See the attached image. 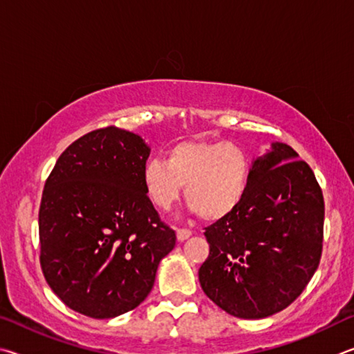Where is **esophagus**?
I'll use <instances>...</instances> for the list:
<instances>
[{"label":"esophagus","mask_w":354,"mask_h":354,"mask_svg":"<svg viewBox=\"0 0 354 354\" xmlns=\"http://www.w3.org/2000/svg\"><path fill=\"white\" fill-rule=\"evenodd\" d=\"M176 234L178 241H187L193 233H191V230H187V228H178Z\"/></svg>","instance_id":"34e87169"}]
</instances>
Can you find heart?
<instances>
[{"mask_svg":"<svg viewBox=\"0 0 354 354\" xmlns=\"http://www.w3.org/2000/svg\"><path fill=\"white\" fill-rule=\"evenodd\" d=\"M250 172L249 155L233 142L182 141L166 152L165 161H147L141 183L149 202L160 212L178 201L185 185L191 212L219 221L243 203Z\"/></svg>","mask_w":354,"mask_h":354,"instance_id":"b5f03b06","label":"heart"}]
</instances>
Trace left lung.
Instances as JSON below:
<instances>
[{
    "label": "left lung",
    "instance_id": "left-lung-1",
    "mask_svg": "<svg viewBox=\"0 0 354 354\" xmlns=\"http://www.w3.org/2000/svg\"><path fill=\"white\" fill-rule=\"evenodd\" d=\"M324 218V196L311 167L290 146L272 142L252 161L243 203L205 228L203 292L239 319L283 311L317 270Z\"/></svg>",
    "mask_w": 354,
    "mask_h": 354
}]
</instances>
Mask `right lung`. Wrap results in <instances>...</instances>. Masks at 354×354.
<instances>
[{
	"label": "right lung",
	"instance_id": "right-lung-1",
	"mask_svg": "<svg viewBox=\"0 0 354 354\" xmlns=\"http://www.w3.org/2000/svg\"><path fill=\"white\" fill-rule=\"evenodd\" d=\"M151 147L115 126L80 136L60 155L39 212L45 280L73 311L111 319L151 292L176 233L141 183Z\"/></svg>",
	"mask_w": 354,
	"mask_h": 354
}]
</instances>
